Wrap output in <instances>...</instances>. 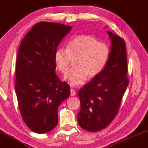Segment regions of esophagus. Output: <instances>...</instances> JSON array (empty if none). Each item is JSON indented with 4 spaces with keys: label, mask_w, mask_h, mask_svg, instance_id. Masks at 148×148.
Returning a JSON list of instances; mask_svg holds the SVG:
<instances>
[{
    "label": "esophagus",
    "mask_w": 148,
    "mask_h": 148,
    "mask_svg": "<svg viewBox=\"0 0 148 148\" xmlns=\"http://www.w3.org/2000/svg\"><path fill=\"white\" fill-rule=\"evenodd\" d=\"M70 92H71V96H75L76 95V92L74 90V89H70Z\"/></svg>",
    "instance_id": "obj_1"
}]
</instances>
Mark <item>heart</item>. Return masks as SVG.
I'll use <instances>...</instances> for the list:
<instances>
[{
	"label": "heart",
	"instance_id": "b5f03b06",
	"mask_svg": "<svg viewBox=\"0 0 148 148\" xmlns=\"http://www.w3.org/2000/svg\"><path fill=\"white\" fill-rule=\"evenodd\" d=\"M111 54L109 46L90 35H79L71 39L66 49L58 48L54 53V60L60 72L66 73L72 60L76 68L67 73L64 79L72 85L85 83L87 77H96L108 65Z\"/></svg>",
	"mask_w": 148,
	"mask_h": 148
}]
</instances>
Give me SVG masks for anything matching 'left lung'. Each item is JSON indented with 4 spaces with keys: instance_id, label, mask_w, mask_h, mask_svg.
I'll use <instances>...</instances> for the list:
<instances>
[{
    "instance_id": "obj_1",
    "label": "left lung",
    "mask_w": 148,
    "mask_h": 148,
    "mask_svg": "<svg viewBox=\"0 0 148 148\" xmlns=\"http://www.w3.org/2000/svg\"><path fill=\"white\" fill-rule=\"evenodd\" d=\"M107 32L112 42L108 65L79 92L81 110L78 123L83 129L90 132L100 131L111 123L129 84L125 42L111 32Z\"/></svg>"
}]
</instances>
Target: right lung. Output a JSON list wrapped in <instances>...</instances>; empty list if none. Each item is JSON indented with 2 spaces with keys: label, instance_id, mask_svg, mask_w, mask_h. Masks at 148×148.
Returning a JSON list of instances; mask_svg holds the SVG:
<instances>
[{
  "label": "right lung",
  "instance_id": "right-lung-1",
  "mask_svg": "<svg viewBox=\"0 0 148 148\" xmlns=\"http://www.w3.org/2000/svg\"><path fill=\"white\" fill-rule=\"evenodd\" d=\"M72 27L39 22L21 42L16 63L15 90L23 121L38 134L58 123V108L69 97L70 87L55 72L54 56Z\"/></svg>",
  "mask_w": 148,
  "mask_h": 148
}]
</instances>
